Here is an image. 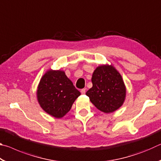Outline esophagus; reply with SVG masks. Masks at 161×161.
I'll return each instance as SVG.
<instances>
[{
    "mask_svg": "<svg viewBox=\"0 0 161 161\" xmlns=\"http://www.w3.org/2000/svg\"><path fill=\"white\" fill-rule=\"evenodd\" d=\"M81 94H84L86 93V89L84 88V89H81Z\"/></svg>",
    "mask_w": 161,
    "mask_h": 161,
    "instance_id": "esophagus-1",
    "label": "esophagus"
}]
</instances>
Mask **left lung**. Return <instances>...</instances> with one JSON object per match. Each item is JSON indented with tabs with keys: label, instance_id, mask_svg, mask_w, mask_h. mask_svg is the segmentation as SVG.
<instances>
[{
	"label": "left lung",
	"instance_id": "1",
	"mask_svg": "<svg viewBox=\"0 0 161 161\" xmlns=\"http://www.w3.org/2000/svg\"><path fill=\"white\" fill-rule=\"evenodd\" d=\"M93 86L86 92L91 102L103 113H112L123 105L126 88L121 75L111 64L98 66L92 74Z\"/></svg>",
	"mask_w": 161,
	"mask_h": 161
}]
</instances>
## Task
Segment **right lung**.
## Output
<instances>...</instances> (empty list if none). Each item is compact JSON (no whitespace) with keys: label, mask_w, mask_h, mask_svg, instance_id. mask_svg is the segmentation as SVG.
Returning <instances> with one entry per match:
<instances>
[{"label":"right lung","mask_w":161,"mask_h":161,"mask_svg":"<svg viewBox=\"0 0 161 161\" xmlns=\"http://www.w3.org/2000/svg\"><path fill=\"white\" fill-rule=\"evenodd\" d=\"M80 94L65 72L60 69L47 70L40 79L37 89L40 107L56 119L66 115Z\"/></svg>","instance_id":"right-lung-1"}]
</instances>
